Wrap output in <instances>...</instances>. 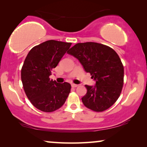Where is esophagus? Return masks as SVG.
Instances as JSON below:
<instances>
[{
	"label": "esophagus",
	"instance_id": "1",
	"mask_svg": "<svg viewBox=\"0 0 147 147\" xmlns=\"http://www.w3.org/2000/svg\"><path fill=\"white\" fill-rule=\"evenodd\" d=\"M78 86V84H71V87L72 88H77Z\"/></svg>",
	"mask_w": 147,
	"mask_h": 147
}]
</instances>
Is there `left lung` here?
<instances>
[{
    "instance_id": "left-lung-1",
    "label": "left lung",
    "mask_w": 147,
    "mask_h": 147,
    "mask_svg": "<svg viewBox=\"0 0 147 147\" xmlns=\"http://www.w3.org/2000/svg\"><path fill=\"white\" fill-rule=\"evenodd\" d=\"M67 53L79 60L96 82L86 85L87 93L82 100L84 106L96 112L107 110L115 103L124 84V67L111 47L94 42L76 44Z\"/></svg>"
}]
</instances>
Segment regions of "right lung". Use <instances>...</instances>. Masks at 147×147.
<instances>
[{"label": "right lung", "mask_w": 147, "mask_h": 147, "mask_svg": "<svg viewBox=\"0 0 147 147\" xmlns=\"http://www.w3.org/2000/svg\"><path fill=\"white\" fill-rule=\"evenodd\" d=\"M71 43L49 40L32 48L21 69L25 92L31 104L43 112L61 108L69 95L71 85L50 80L55 68L71 46Z\"/></svg>", "instance_id": "add662e5"}]
</instances>
